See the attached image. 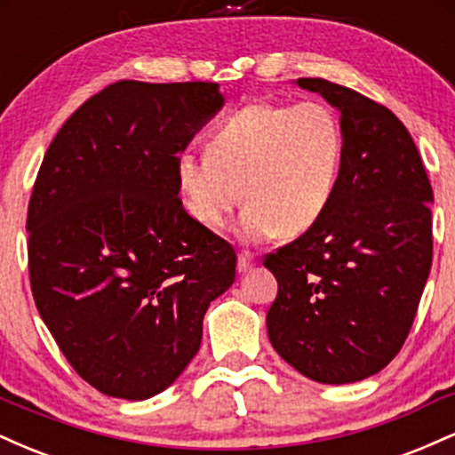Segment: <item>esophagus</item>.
Here are the masks:
<instances>
[{"mask_svg": "<svg viewBox=\"0 0 455 455\" xmlns=\"http://www.w3.org/2000/svg\"><path fill=\"white\" fill-rule=\"evenodd\" d=\"M257 267V259L252 257V254L250 252H242L237 257V271L239 274H248L250 269H254Z\"/></svg>", "mask_w": 455, "mask_h": 455, "instance_id": "esophagus-1", "label": "esophagus"}]
</instances>
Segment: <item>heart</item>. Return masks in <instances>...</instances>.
<instances>
[{
  "instance_id": "heart-1",
  "label": "heart",
  "mask_w": 455,
  "mask_h": 455,
  "mask_svg": "<svg viewBox=\"0 0 455 455\" xmlns=\"http://www.w3.org/2000/svg\"><path fill=\"white\" fill-rule=\"evenodd\" d=\"M342 156V124L325 102H257L216 128L207 154H180L175 177L186 212L210 228L224 227L243 196L242 233L260 242L301 235L325 216Z\"/></svg>"
}]
</instances>
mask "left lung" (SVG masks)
Segmentation results:
<instances>
[{
  "mask_svg": "<svg viewBox=\"0 0 455 455\" xmlns=\"http://www.w3.org/2000/svg\"><path fill=\"white\" fill-rule=\"evenodd\" d=\"M340 111V181L325 216L267 254L278 280L271 347L304 377L344 385L380 372L409 336L432 265V186L409 130L383 104L297 78Z\"/></svg>",
  "mask_w": 455,
  "mask_h": 455,
  "instance_id": "left-lung-1",
  "label": "left lung"
}]
</instances>
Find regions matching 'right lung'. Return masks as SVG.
Returning a JSON list of instances; mask_svg holds the SVG:
<instances>
[{
    "instance_id": "1",
    "label": "right lung",
    "mask_w": 455,
    "mask_h": 455,
    "mask_svg": "<svg viewBox=\"0 0 455 455\" xmlns=\"http://www.w3.org/2000/svg\"><path fill=\"white\" fill-rule=\"evenodd\" d=\"M218 83L119 81L46 149L28 210L36 307L83 380L148 400L198 353L235 282L233 245L188 216L175 162L222 108Z\"/></svg>"
}]
</instances>
